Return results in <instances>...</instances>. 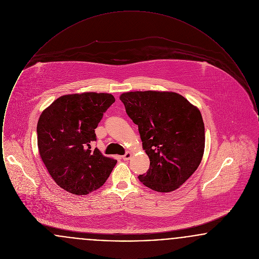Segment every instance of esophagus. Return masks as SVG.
Returning <instances> with one entry per match:
<instances>
[{
  "instance_id": "34e87169",
  "label": "esophagus",
  "mask_w": 259,
  "mask_h": 259,
  "mask_svg": "<svg viewBox=\"0 0 259 259\" xmlns=\"http://www.w3.org/2000/svg\"><path fill=\"white\" fill-rule=\"evenodd\" d=\"M131 156H132L131 152H130V151H127V152L124 154L123 156H122V159L125 161L129 160V159L131 158Z\"/></svg>"
}]
</instances>
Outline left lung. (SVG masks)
Masks as SVG:
<instances>
[{"label": "left lung", "mask_w": 259, "mask_h": 259, "mask_svg": "<svg viewBox=\"0 0 259 259\" xmlns=\"http://www.w3.org/2000/svg\"><path fill=\"white\" fill-rule=\"evenodd\" d=\"M128 116L138 125L149 157L140 182L157 192L179 188L197 170L205 148L201 112L175 92L135 91L120 95Z\"/></svg>", "instance_id": "1"}]
</instances>
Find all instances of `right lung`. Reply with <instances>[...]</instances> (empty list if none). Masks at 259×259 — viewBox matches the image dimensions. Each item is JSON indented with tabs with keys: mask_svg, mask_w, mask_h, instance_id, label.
<instances>
[{
	"mask_svg": "<svg viewBox=\"0 0 259 259\" xmlns=\"http://www.w3.org/2000/svg\"><path fill=\"white\" fill-rule=\"evenodd\" d=\"M115 99L108 93L64 95L41 112L37 121L39 155L54 182L66 191L87 195L100 188L117 161L104 156L95 129Z\"/></svg>",
	"mask_w": 259,
	"mask_h": 259,
	"instance_id": "right-lung-1",
	"label": "right lung"
}]
</instances>
